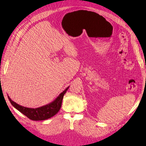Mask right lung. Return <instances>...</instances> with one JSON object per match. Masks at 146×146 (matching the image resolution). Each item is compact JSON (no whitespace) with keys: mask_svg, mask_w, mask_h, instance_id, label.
<instances>
[{"mask_svg":"<svg viewBox=\"0 0 146 146\" xmlns=\"http://www.w3.org/2000/svg\"><path fill=\"white\" fill-rule=\"evenodd\" d=\"M68 88L69 87H67L66 90L63 91L61 94H59L57 98L50 104L37 108H29L21 106L13 101L9 96H8V98L11 104L15 108L27 117H28L29 119L34 121L45 120L56 114L60 110L64 95L66 94Z\"/></svg>","mask_w":146,"mask_h":146,"instance_id":"right-lung-1","label":"right lung"}]
</instances>
